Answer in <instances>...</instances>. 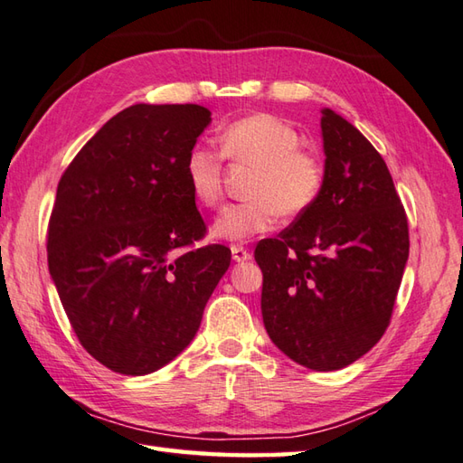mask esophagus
Listing matches in <instances>:
<instances>
[{"label": "esophagus", "mask_w": 463, "mask_h": 463, "mask_svg": "<svg viewBox=\"0 0 463 463\" xmlns=\"http://www.w3.org/2000/svg\"><path fill=\"white\" fill-rule=\"evenodd\" d=\"M232 255H233L235 261L251 260V251L248 248H243V245H232Z\"/></svg>", "instance_id": "1"}]
</instances>
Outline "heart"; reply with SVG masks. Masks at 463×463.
Listing matches in <instances>:
<instances>
[{
    "label": "heart",
    "mask_w": 463,
    "mask_h": 463,
    "mask_svg": "<svg viewBox=\"0 0 463 463\" xmlns=\"http://www.w3.org/2000/svg\"><path fill=\"white\" fill-rule=\"evenodd\" d=\"M222 152L233 162L253 164L250 200L230 203L212 225L223 241H248L275 228L279 213L297 218L309 212L325 188V166L317 154L299 148L301 137L289 122L258 112L223 127ZM184 180L202 205L213 208L223 194V158L205 145H194L184 158Z\"/></svg>",
    "instance_id": "obj_1"
}]
</instances>
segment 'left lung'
I'll return each mask as SVG.
<instances>
[{"label":"left lung","instance_id":"8db88e82","mask_svg":"<svg viewBox=\"0 0 463 463\" xmlns=\"http://www.w3.org/2000/svg\"><path fill=\"white\" fill-rule=\"evenodd\" d=\"M325 188L309 212L255 248L261 313L275 346L311 371H338L384 335L408 261L404 205L386 162L323 109Z\"/></svg>","mask_w":463,"mask_h":463}]
</instances>
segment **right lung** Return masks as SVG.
I'll list each match as a JSON object with an SVG mask.
<instances>
[{
    "instance_id": "right-lung-1",
    "label": "right lung",
    "mask_w": 463,
    "mask_h": 463,
    "mask_svg": "<svg viewBox=\"0 0 463 463\" xmlns=\"http://www.w3.org/2000/svg\"><path fill=\"white\" fill-rule=\"evenodd\" d=\"M210 120L200 105H132L59 180L49 273L79 343L115 373L142 376L174 361L230 267L225 245H196L205 223L184 180Z\"/></svg>"
}]
</instances>
